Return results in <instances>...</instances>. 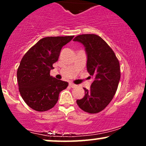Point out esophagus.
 <instances>
[{"label":"esophagus","instance_id":"obj_1","mask_svg":"<svg viewBox=\"0 0 146 146\" xmlns=\"http://www.w3.org/2000/svg\"><path fill=\"white\" fill-rule=\"evenodd\" d=\"M69 86H70V87H71V88H75V87H77L76 84H73L72 82L69 83Z\"/></svg>","mask_w":146,"mask_h":146}]
</instances>
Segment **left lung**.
I'll return each mask as SVG.
<instances>
[{
	"mask_svg": "<svg viewBox=\"0 0 146 146\" xmlns=\"http://www.w3.org/2000/svg\"><path fill=\"white\" fill-rule=\"evenodd\" d=\"M84 44L87 54V71L94 81L84 97L77 100L78 106L86 113L103 110L116 93L121 72L119 62L109 45L95 34L79 35L73 39Z\"/></svg>",
	"mask_w": 146,
	"mask_h": 146,
	"instance_id": "left-lung-1",
	"label": "left lung"
}]
</instances>
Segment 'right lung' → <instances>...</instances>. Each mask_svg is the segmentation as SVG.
Here are the masks:
<instances>
[{"instance_id": "add662e5", "label": "right lung", "mask_w": 146, "mask_h": 146, "mask_svg": "<svg viewBox=\"0 0 146 146\" xmlns=\"http://www.w3.org/2000/svg\"><path fill=\"white\" fill-rule=\"evenodd\" d=\"M73 36L46 37L30 48L18 68L17 80L22 98L36 111L50 110L56 104L59 94L68 83L50 75L60 51Z\"/></svg>"}]
</instances>
